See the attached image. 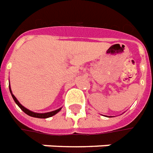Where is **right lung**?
I'll list each match as a JSON object with an SVG mask.
<instances>
[{"label":"right lung","mask_w":153,"mask_h":153,"mask_svg":"<svg viewBox=\"0 0 153 153\" xmlns=\"http://www.w3.org/2000/svg\"><path fill=\"white\" fill-rule=\"evenodd\" d=\"M9 88H10V94H11V96H12L13 99H14V100H15V102L17 104V105L19 106V108L22 109L25 113L26 114H28V115H30V116L34 117V118H39V119H46V118H49V117L53 116V115H55L56 114L58 113V112L61 110L62 108H60V109H56V110L52 111V112H48V113H44V114L34 113V112H33V111H30V110H29L28 109H26L25 107H24V106H23L18 101V100L16 99V96L13 95V93L12 91H11V90H10V85H9Z\"/></svg>","instance_id":"1"}]
</instances>
